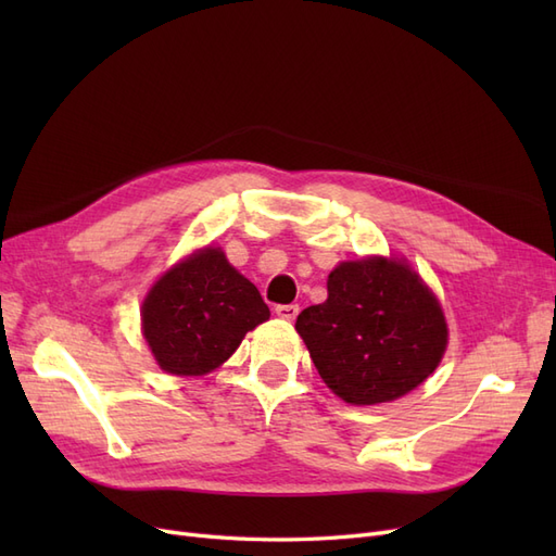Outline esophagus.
<instances>
[{
  "instance_id": "esophagus-1",
  "label": "esophagus",
  "mask_w": 556,
  "mask_h": 556,
  "mask_svg": "<svg viewBox=\"0 0 556 556\" xmlns=\"http://www.w3.org/2000/svg\"><path fill=\"white\" fill-rule=\"evenodd\" d=\"M276 315L288 319V323H292V319L299 315V306L296 304H282V306H276Z\"/></svg>"
}]
</instances>
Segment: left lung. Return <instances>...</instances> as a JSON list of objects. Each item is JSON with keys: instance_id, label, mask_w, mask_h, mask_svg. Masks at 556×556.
<instances>
[{"instance_id": "8db88e82", "label": "left lung", "mask_w": 556, "mask_h": 556, "mask_svg": "<svg viewBox=\"0 0 556 556\" xmlns=\"http://www.w3.org/2000/svg\"><path fill=\"white\" fill-rule=\"evenodd\" d=\"M325 304L296 317L327 387L355 406L394 401L425 382L447 345L439 301L408 264L384 257L343 262Z\"/></svg>"}]
</instances>
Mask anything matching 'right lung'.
I'll list each match as a JSON object with an SVG mask.
<instances>
[{
  "mask_svg": "<svg viewBox=\"0 0 556 556\" xmlns=\"http://www.w3.org/2000/svg\"><path fill=\"white\" fill-rule=\"evenodd\" d=\"M260 290L220 248H206L166 271L143 301V336L157 364L174 376H204L243 336L268 319Z\"/></svg>",
  "mask_w": 556,
  "mask_h": 556,
  "instance_id": "1",
  "label": "right lung"
}]
</instances>
